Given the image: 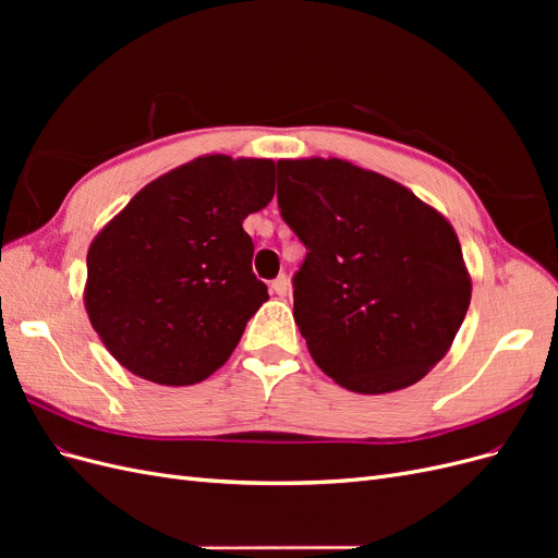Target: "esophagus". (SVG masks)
Wrapping results in <instances>:
<instances>
[{"mask_svg":"<svg viewBox=\"0 0 558 558\" xmlns=\"http://www.w3.org/2000/svg\"><path fill=\"white\" fill-rule=\"evenodd\" d=\"M272 291H275L279 298H283L286 293H289V277L279 275V277L272 281Z\"/></svg>","mask_w":558,"mask_h":558,"instance_id":"1","label":"esophagus"}]
</instances>
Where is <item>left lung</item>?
I'll return each mask as SVG.
<instances>
[{"label":"left lung","instance_id":"obj_1","mask_svg":"<svg viewBox=\"0 0 558 558\" xmlns=\"http://www.w3.org/2000/svg\"><path fill=\"white\" fill-rule=\"evenodd\" d=\"M279 214L305 244L293 316L314 363L391 393L440 363L470 305L453 228L404 185L344 160H279Z\"/></svg>","mask_w":558,"mask_h":558}]
</instances>
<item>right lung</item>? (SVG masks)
<instances>
[{"label": "right lung", "mask_w": 558, "mask_h": 558, "mask_svg": "<svg viewBox=\"0 0 558 558\" xmlns=\"http://www.w3.org/2000/svg\"><path fill=\"white\" fill-rule=\"evenodd\" d=\"M272 197V160L205 156L150 181L97 234L86 310L118 363L191 386L230 359L269 298L242 223Z\"/></svg>", "instance_id": "add662e5"}]
</instances>
